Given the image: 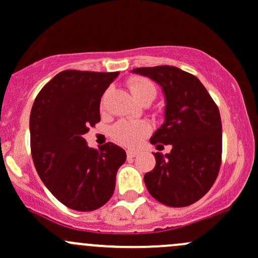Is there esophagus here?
<instances>
[{
    "label": "esophagus",
    "mask_w": 258,
    "mask_h": 258,
    "mask_svg": "<svg viewBox=\"0 0 258 258\" xmlns=\"http://www.w3.org/2000/svg\"><path fill=\"white\" fill-rule=\"evenodd\" d=\"M126 153H127V158H135V156H136L137 154H139V151H136V150H127Z\"/></svg>",
    "instance_id": "34e87169"
}]
</instances>
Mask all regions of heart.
<instances>
[{"mask_svg": "<svg viewBox=\"0 0 258 258\" xmlns=\"http://www.w3.org/2000/svg\"><path fill=\"white\" fill-rule=\"evenodd\" d=\"M127 88L139 102H153L158 95V88L153 80L144 76H132L127 80ZM102 99V107L104 105ZM151 132V126L145 121H118L110 130V136L117 144L126 148H136Z\"/></svg>", "mask_w": 258, "mask_h": 258, "instance_id": "obj_1", "label": "heart"}]
</instances>
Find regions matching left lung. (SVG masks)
Segmentation results:
<instances>
[{
  "instance_id": "8db88e82",
  "label": "left lung",
  "mask_w": 258,
  "mask_h": 258,
  "mask_svg": "<svg viewBox=\"0 0 258 258\" xmlns=\"http://www.w3.org/2000/svg\"><path fill=\"white\" fill-rule=\"evenodd\" d=\"M132 72L153 79L165 94V122L154 145H172L169 154L154 153L156 164L144 180L163 205L184 208L213 187L221 165V118L201 81L174 66L139 67Z\"/></svg>"
}]
</instances>
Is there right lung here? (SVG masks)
I'll use <instances>...</instances> for the list:
<instances>
[{
  "instance_id": "right-lung-1",
  "label": "right lung",
  "mask_w": 258,
  "mask_h": 258,
  "mask_svg": "<svg viewBox=\"0 0 258 258\" xmlns=\"http://www.w3.org/2000/svg\"><path fill=\"white\" fill-rule=\"evenodd\" d=\"M119 72L66 70L43 86L30 113V150L43 183L64 206L93 211L109 201L126 153L113 143L89 148L100 98Z\"/></svg>"
}]
</instances>
